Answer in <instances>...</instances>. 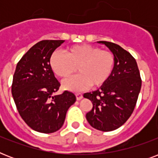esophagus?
Returning a JSON list of instances; mask_svg holds the SVG:
<instances>
[{
    "label": "esophagus",
    "mask_w": 158,
    "mask_h": 158,
    "mask_svg": "<svg viewBox=\"0 0 158 158\" xmlns=\"http://www.w3.org/2000/svg\"><path fill=\"white\" fill-rule=\"evenodd\" d=\"M75 96H76L77 100H80V99L83 98V94H80V93H77V94H75Z\"/></svg>",
    "instance_id": "obj_1"
}]
</instances>
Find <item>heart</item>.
<instances>
[{
	"label": "heart",
	"mask_w": 158,
	"mask_h": 158,
	"mask_svg": "<svg viewBox=\"0 0 158 158\" xmlns=\"http://www.w3.org/2000/svg\"><path fill=\"white\" fill-rule=\"evenodd\" d=\"M64 53L55 51L49 58V65L56 75L67 79L77 69L79 74L63 82L62 87L78 92L93 87H101L112 75L115 56L110 51L102 50L96 46L82 44L65 49Z\"/></svg>",
	"instance_id": "obj_1"
}]
</instances>
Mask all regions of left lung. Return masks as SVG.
Here are the masks:
<instances>
[{"label": "left lung", "instance_id": "8db88e82", "mask_svg": "<svg viewBox=\"0 0 158 158\" xmlns=\"http://www.w3.org/2000/svg\"><path fill=\"white\" fill-rule=\"evenodd\" d=\"M114 54L115 64L112 75L96 91L84 98L93 103L86 114L89 125L101 131H112L124 125L134 111L141 89V78L137 62L127 51L110 42L99 41Z\"/></svg>", "mask_w": 158, "mask_h": 158}]
</instances>
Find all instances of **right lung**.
<instances>
[{"mask_svg": "<svg viewBox=\"0 0 158 158\" xmlns=\"http://www.w3.org/2000/svg\"><path fill=\"white\" fill-rule=\"evenodd\" d=\"M64 40H43L36 43L18 62L11 92L19 115L35 131L44 134L60 130L69 106L75 102L73 93L58 91L60 83L49 65L52 53Z\"/></svg>", "mask_w": 158, "mask_h": 158, "instance_id": "right-lung-1", "label": "right lung"}]
</instances>
